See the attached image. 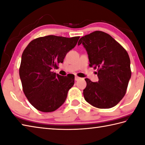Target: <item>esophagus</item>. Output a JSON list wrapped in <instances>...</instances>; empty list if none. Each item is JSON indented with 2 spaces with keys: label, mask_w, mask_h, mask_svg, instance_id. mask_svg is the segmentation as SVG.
<instances>
[{
  "label": "esophagus",
  "mask_w": 145,
  "mask_h": 145,
  "mask_svg": "<svg viewBox=\"0 0 145 145\" xmlns=\"http://www.w3.org/2000/svg\"><path fill=\"white\" fill-rule=\"evenodd\" d=\"M79 79H80V78H79L78 76H75V81L78 80Z\"/></svg>",
  "instance_id": "esophagus-1"
}]
</instances>
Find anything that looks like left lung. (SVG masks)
I'll return each instance as SVG.
<instances>
[{"label": "left lung", "instance_id": "1", "mask_svg": "<svg viewBox=\"0 0 145 145\" xmlns=\"http://www.w3.org/2000/svg\"><path fill=\"white\" fill-rule=\"evenodd\" d=\"M80 44L87 51L90 67L97 69L99 78L96 82L85 79V100L97 108H111L123 98L131 78L128 54L114 38L103 31L82 37L78 45Z\"/></svg>", "mask_w": 145, "mask_h": 145}]
</instances>
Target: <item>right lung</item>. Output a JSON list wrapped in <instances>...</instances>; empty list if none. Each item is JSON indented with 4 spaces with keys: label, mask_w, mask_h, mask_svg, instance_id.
<instances>
[{
    "label": "right lung",
    "mask_w": 145,
    "mask_h": 145,
    "mask_svg": "<svg viewBox=\"0 0 145 145\" xmlns=\"http://www.w3.org/2000/svg\"><path fill=\"white\" fill-rule=\"evenodd\" d=\"M80 37L49 35L31 41L22 53L19 76L25 97L36 109L49 112L58 109L74 84L73 76H61L52 70L63 63Z\"/></svg>",
    "instance_id": "obj_1"
}]
</instances>
